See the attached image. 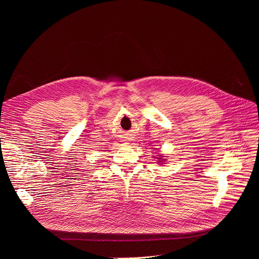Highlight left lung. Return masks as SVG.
I'll return each instance as SVG.
<instances>
[{"instance_id": "1", "label": "left lung", "mask_w": 259, "mask_h": 259, "mask_svg": "<svg viewBox=\"0 0 259 259\" xmlns=\"http://www.w3.org/2000/svg\"><path fill=\"white\" fill-rule=\"evenodd\" d=\"M158 158H160V157H158ZM160 159H161V158H160ZM165 159H166V158H162V159H161V160H159V161H162V160H165Z\"/></svg>"}]
</instances>
